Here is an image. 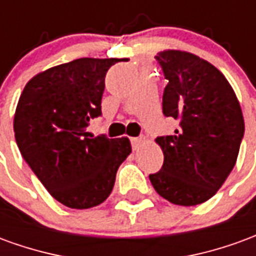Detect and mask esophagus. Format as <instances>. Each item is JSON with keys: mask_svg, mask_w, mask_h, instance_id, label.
<instances>
[{"mask_svg": "<svg viewBox=\"0 0 256 256\" xmlns=\"http://www.w3.org/2000/svg\"><path fill=\"white\" fill-rule=\"evenodd\" d=\"M145 140L142 137H137V138H132V144H133V150H137L141 146V145L144 144Z\"/></svg>", "mask_w": 256, "mask_h": 256, "instance_id": "34e87169", "label": "esophagus"}]
</instances>
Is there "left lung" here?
<instances>
[{"label": "left lung", "mask_w": 256, "mask_h": 256, "mask_svg": "<svg viewBox=\"0 0 256 256\" xmlns=\"http://www.w3.org/2000/svg\"><path fill=\"white\" fill-rule=\"evenodd\" d=\"M155 58L168 80L163 114L180 124L172 136L156 138L164 162L150 184L170 203L202 204L236 164L244 136L242 106L225 75L196 54L168 49Z\"/></svg>", "instance_id": "left-lung-1"}]
</instances>
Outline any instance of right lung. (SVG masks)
<instances>
[{
    "label": "right lung",
    "mask_w": 256,
    "mask_h": 256,
    "mask_svg": "<svg viewBox=\"0 0 256 256\" xmlns=\"http://www.w3.org/2000/svg\"><path fill=\"white\" fill-rule=\"evenodd\" d=\"M118 62L84 58L42 71L27 82L16 106L20 154L48 192L70 208L102 203L132 152L128 137H94L86 130L101 115L106 71Z\"/></svg>",
    "instance_id": "right-lung-1"
}]
</instances>
